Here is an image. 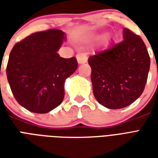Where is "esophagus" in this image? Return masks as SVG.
<instances>
[{"mask_svg":"<svg viewBox=\"0 0 158 158\" xmlns=\"http://www.w3.org/2000/svg\"><path fill=\"white\" fill-rule=\"evenodd\" d=\"M77 61L79 64H84L87 62V56L84 54H78L77 55Z\"/></svg>","mask_w":158,"mask_h":158,"instance_id":"1","label":"esophagus"}]
</instances>
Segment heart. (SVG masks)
<instances>
[{
  "label": "heart",
  "instance_id": "b5f03b06",
  "mask_svg": "<svg viewBox=\"0 0 158 158\" xmlns=\"http://www.w3.org/2000/svg\"><path fill=\"white\" fill-rule=\"evenodd\" d=\"M107 36L108 35L106 34H100L98 35L94 36L92 38V40L93 41H102L107 38Z\"/></svg>",
  "mask_w": 158,
  "mask_h": 158
}]
</instances>
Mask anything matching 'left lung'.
<instances>
[{"label": "left lung", "mask_w": 158, "mask_h": 158, "mask_svg": "<svg viewBox=\"0 0 158 158\" xmlns=\"http://www.w3.org/2000/svg\"><path fill=\"white\" fill-rule=\"evenodd\" d=\"M123 39L88 60L94 96L109 109L125 107L138 99L149 73L150 56L142 39L126 28Z\"/></svg>", "instance_id": "8db88e82"}]
</instances>
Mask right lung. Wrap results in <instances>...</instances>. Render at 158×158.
Wrapping results in <instances>:
<instances>
[{
	"label": "right lung",
	"instance_id": "1",
	"mask_svg": "<svg viewBox=\"0 0 158 158\" xmlns=\"http://www.w3.org/2000/svg\"><path fill=\"white\" fill-rule=\"evenodd\" d=\"M66 34L37 32L17 43L9 56L6 76L17 102L32 113H47L64 98V83L78 68L76 57L57 53Z\"/></svg>",
	"mask_w": 158,
	"mask_h": 158
}]
</instances>
